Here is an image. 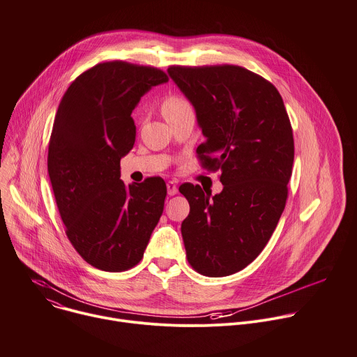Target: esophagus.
Returning a JSON list of instances; mask_svg holds the SVG:
<instances>
[{
    "label": "esophagus",
    "instance_id": "1",
    "mask_svg": "<svg viewBox=\"0 0 357 357\" xmlns=\"http://www.w3.org/2000/svg\"><path fill=\"white\" fill-rule=\"evenodd\" d=\"M167 190H168V195H169V196L176 195V193H178V186H176V183L172 182V181H169V182L167 183Z\"/></svg>",
    "mask_w": 357,
    "mask_h": 357
}]
</instances>
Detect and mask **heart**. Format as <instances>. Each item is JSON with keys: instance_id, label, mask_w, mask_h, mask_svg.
<instances>
[{"instance_id": "obj_1", "label": "heart", "mask_w": 357, "mask_h": 357, "mask_svg": "<svg viewBox=\"0 0 357 357\" xmlns=\"http://www.w3.org/2000/svg\"><path fill=\"white\" fill-rule=\"evenodd\" d=\"M190 107L188 101L182 97V96H178V94H171V96H167L164 100H162V114L165 119L176 114L178 112L183 110V109H188Z\"/></svg>"}]
</instances>
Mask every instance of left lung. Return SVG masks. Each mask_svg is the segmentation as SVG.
I'll return each instance as SVG.
<instances>
[{"mask_svg":"<svg viewBox=\"0 0 357 357\" xmlns=\"http://www.w3.org/2000/svg\"><path fill=\"white\" fill-rule=\"evenodd\" d=\"M168 73L206 137L197 158L220 171L223 185L212 197L199 185L179 186L190 206L181 226L186 257L202 275H231L257 259L284 212L292 127L275 86L241 66H169Z\"/></svg>","mask_w":357,"mask_h":357,"instance_id":"left-lung-1","label":"left lung"}]
</instances>
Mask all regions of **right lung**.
<instances>
[{
  "label": "right lung",
  "mask_w": 357,
  "mask_h": 357,
  "mask_svg": "<svg viewBox=\"0 0 357 357\" xmlns=\"http://www.w3.org/2000/svg\"><path fill=\"white\" fill-rule=\"evenodd\" d=\"M167 82L157 68L98 63L70 83L58 107L47 172L68 238L98 270L121 273L137 266L164 212V179L127 186L120 160L135 142L131 113L139 98Z\"/></svg>",
  "instance_id": "1"
}]
</instances>
